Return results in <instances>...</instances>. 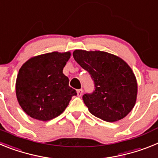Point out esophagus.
<instances>
[{
    "label": "esophagus",
    "instance_id": "obj_1",
    "mask_svg": "<svg viewBox=\"0 0 158 158\" xmlns=\"http://www.w3.org/2000/svg\"><path fill=\"white\" fill-rule=\"evenodd\" d=\"M77 96H81L82 93H83V90L81 89H78V90H77Z\"/></svg>",
    "mask_w": 158,
    "mask_h": 158
}]
</instances>
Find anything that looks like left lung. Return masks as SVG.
<instances>
[{"mask_svg":"<svg viewBox=\"0 0 158 158\" xmlns=\"http://www.w3.org/2000/svg\"><path fill=\"white\" fill-rule=\"evenodd\" d=\"M73 56L94 81L93 93L82 97L90 113L110 123L126 117L138 94L136 77L128 64L104 51L75 50Z\"/></svg>","mask_w":158,"mask_h":158,"instance_id":"8db88e82","label":"left lung"}]
</instances>
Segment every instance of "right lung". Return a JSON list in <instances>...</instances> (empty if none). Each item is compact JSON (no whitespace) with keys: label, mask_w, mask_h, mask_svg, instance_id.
Listing matches in <instances>:
<instances>
[{"label":"right lung","mask_w":158,"mask_h":158,"mask_svg":"<svg viewBox=\"0 0 158 158\" xmlns=\"http://www.w3.org/2000/svg\"><path fill=\"white\" fill-rule=\"evenodd\" d=\"M69 51H54L31 58L19 69L16 82L19 104L27 115L41 121L60 115L69 105L75 89L62 73Z\"/></svg>","instance_id":"obj_1"}]
</instances>
